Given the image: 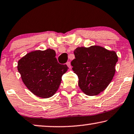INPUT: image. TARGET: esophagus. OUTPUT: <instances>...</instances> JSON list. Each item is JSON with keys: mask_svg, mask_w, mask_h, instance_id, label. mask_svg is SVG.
<instances>
[{"mask_svg": "<svg viewBox=\"0 0 134 134\" xmlns=\"http://www.w3.org/2000/svg\"><path fill=\"white\" fill-rule=\"evenodd\" d=\"M66 64H67V66L69 67V68L71 67V64H70V61H68V62H67Z\"/></svg>", "mask_w": 134, "mask_h": 134, "instance_id": "1", "label": "esophagus"}]
</instances>
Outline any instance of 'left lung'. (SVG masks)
<instances>
[{"label": "left lung", "mask_w": 134, "mask_h": 134, "mask_svg": "<svg viewBox=\"0 0 134 134\" xmlns=\"http://www.w3.org/2000/svg\"><path fill=\"white\" fill-rule=\"evenodd\" d=\"M71 62L77 75L78 85L85 94L97 95L105 90L113 79L118 57L114 51L99 46L78 47Z\"/></svg>", "instance_id": "1"}]
</instances>
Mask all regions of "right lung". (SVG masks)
I'll return each instance as SVG.
<instances>
[{"label":"right lung","instance_id":"obj_1","mask_svg":"<svg viewBox=\"0 0 134 134\" xmlns=\"http://www.w3.org/2000/svg\"><path fill=\"white\" fill-rule=\"evenodd\" d=\"M51 49L29 52L18 63V70L27 88L39 97L53 96L60 85L66 64H60Z\"/></svg>","mask_w":134,"mask_h":134}]
</instances>
